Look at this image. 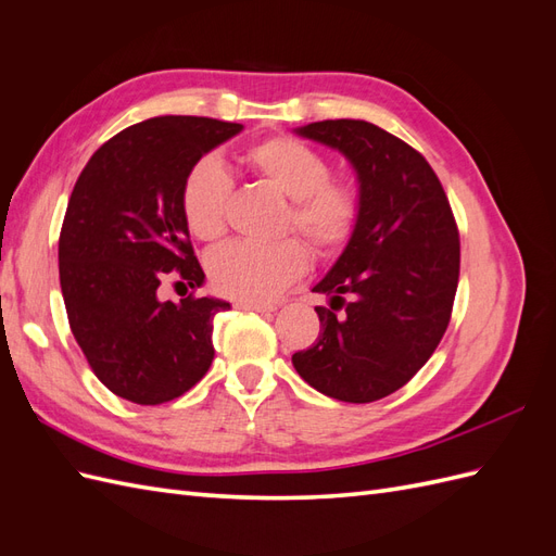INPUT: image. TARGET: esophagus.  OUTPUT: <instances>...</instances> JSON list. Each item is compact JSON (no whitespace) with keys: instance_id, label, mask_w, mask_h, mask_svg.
<instances>
[{"instance_id":"34e87169","label":"esophagus","mask_w":556,"mask_h":556,"mask_svg":"<svg viewBox=\"0 0 556 556\" xmlns=\"http://www.w3.org/2000/svg\"><path fill=\"white\" fill-rule=\"evenodd\" d=\"M239 308L255 311V313H271V311H276L274 304H262V301H239Z\"/></svg>"}]
</instances>
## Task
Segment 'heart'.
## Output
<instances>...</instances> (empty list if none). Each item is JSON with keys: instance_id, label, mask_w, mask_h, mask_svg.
Here are the masks:
<instances>
[{"instance_id": "b5f03b06", "label": "heart", "mask_w": 556, "mask_h": 556, "mask_svg": "<svg viewBox=\"0 0 556 556\" xmlns=\"http://www.w3.org/2000/svg\"><path fill=\"white\" fill-rule=\"evenodd\" d=\"M248 169L268 188L290 199L282 231L296 229L317 252L341 250L359 220V199L348 182L333 180L323 153L292 137H271L243 153ZM231 204V178L225 166L204 157L190 166L180 188L185 225L199 241L225 237ZM211 285L231 299L271 301L306 274L308 248L299 239L268 245L229 243L208 257Z\"/></svg>"}]
</instances>
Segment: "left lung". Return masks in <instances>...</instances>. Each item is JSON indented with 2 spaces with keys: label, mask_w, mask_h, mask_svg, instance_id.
<instances>
[{
  "label": "left lung",
  "mask_w": 556,
  "mask_h": 556,
  "mask_svg": "<svg viewBox=\"0 0 556 556\" xmlns=\"http://www.w3.org/2000/svg\"><path fill=\"white\" fill-rule=\"evenodd\" d=\"M294 131L352 164L359 220L313 288L329 308H315L317 341L292 364L317 392L371 403L406 384L443 339L459 282L457 223L429 162L394 134L348 117Z\"/></svg>",
  "instance_id": "left-lung-1"
}]
</instances>
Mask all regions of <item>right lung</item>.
Listing matches in <instances>:
<instances>
[{
  "instance_id": "right-lung-1",
  "label": "right lung",
  "mask_w": 556,
  "mask_h": 556,
  "mask_svg": "<svg viewBox=\"0 0 556 556\" xmlns=\"http://www.w3.org/2000/svg\"><path fill=\"white\" fill-rule=\"evenodd\" d=\"M239 123L160 115L109 139L80 172L60 233V285L70 327L94 376L141 406L178 399L213 362L215 296L162 301L176 271L204 285L180 188L190 166L237 137Z\"/></svg>"
}]
</instances>
